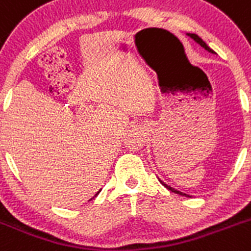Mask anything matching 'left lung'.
I'll return each mask as SVG.
<instances>
[{
	"instance_id": "8db88e82",
	"label": "left lung",
	"mask_w": 251,
	"mask_h": 251,
	"mask_svg": "<svg viewBox=\"0 0 251 251\" xmlns=\"http://www.w3.org/2000/svg\"><path fill=\"white\" fill-rule=\"evenodd\" d=\"M187 36H189V37H190V38H192V40H194V41H195V42H197V43H198V45H199V46H201V47H203V48H204V50H208V52H210V53L215 54V52H214V50H211V48H210V47H209V46H208V45H206V43H205V42H204V41H203V40H201V37L198 36V34H195V33H187ZM158 179H159V181H160V183H162V184H163V185H164V187H165V188H167V189H169V190H171V192H173V193H176V194H179V195H185V197H190V195L185 194V193L180 192V190H178V189H174V188H172V187H171V185H168V184H165V183H164V181H163V180H162V179H160V178H158Z\"/></svg>"
}]
</instances>
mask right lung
Returning a JSON list of instances; mask_svg holds the SVG:
<instances>
[{
  "label": "right lung",
  "instance_id": "right-lung-1",
  "mask_svg": "<svg viewBox=\"0 0 251 251\" xmlns=\"http://www.w3.org/2000/svg\"><path fill=\"white\" fill-rule=\"evenodd\" d=\"M100 190H102V189H100V190H98V192H97V193H96V195H94V197H93V198H92V199H94V198L97 197V195H98V194H100ZM92 199H89V201H92Z\"/></svg>",
  "mask_w": 251,
  "mask_h": 251
}]
</instances>
